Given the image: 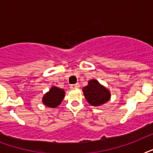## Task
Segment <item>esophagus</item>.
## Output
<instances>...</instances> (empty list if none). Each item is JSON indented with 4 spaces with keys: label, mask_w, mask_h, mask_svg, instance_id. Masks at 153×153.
Here are the masks:
<instances>
[{
    "label": "esophagus",
    "mask_w": 153,
    "mask_h": 153,
    "mask_svg": "<svg viewBox=\"0 0 153 153\" xmlns=\"http://www.w3.org/2000/svg\"><path fill=\"white\" fill-rule=\"evenodd\" d=\"M80 85L79 83H76V84H73V85H71V89H76V88H79Z\"/></svg>",
    "instance_id": "esophagus-1"
}]
</instances>
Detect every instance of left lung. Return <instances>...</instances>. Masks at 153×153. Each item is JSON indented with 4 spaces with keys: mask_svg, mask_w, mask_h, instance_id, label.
<instances>
[{
    "mask_svg": "<svg viewBox=\"0 0 153 153\" xmlns=\"http://www.w3.org/2000/svg\"><path fill=\"white\" fill-rule=\"evenodd\" d=\"M82 91L87 102L94 106L104 104L110 98L109 91L94 79L89 81L88 85L82 89Z\"/></svg>",
    "mask_w": 153,
    "mask_h": 153,
    "instance_id": "8db88e82",
    "label": "left lung"
}]
</instances>
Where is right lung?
Masks as SVG:
<instances>
[{
  "mask_svg": "<svg viewBox=\"0 0 153 153\" xmlns=\"http://www.w3.org/2000/svg\"><path fill=\"white\" fill-rule=\"evenodd\" d=\"M65 92L63 90L53 86L43 98V102L45 105L51 108H55L61 103L64 98Z\"/></svg>",
  "mask_w": 153,
  "mask_h": 153,
  "instance_id": "obj_1",
  "label": "right lung"
}]
</instances>
